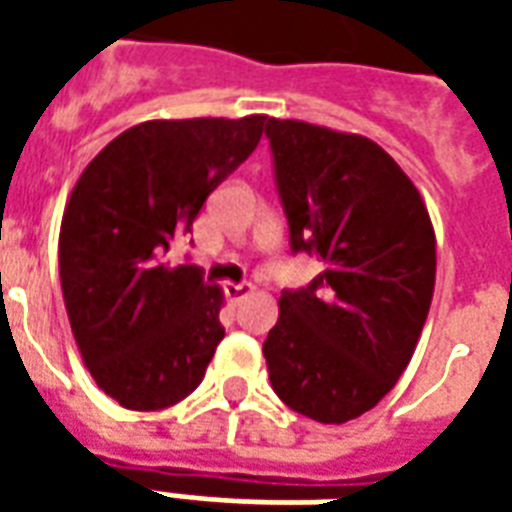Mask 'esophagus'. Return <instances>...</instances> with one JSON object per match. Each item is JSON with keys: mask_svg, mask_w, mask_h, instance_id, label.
Masks as SVG:
<instances>
[{"mask_svg": "<svg viewBox=\"0 0 512 512\" xmlns=\"http://www.w3.org/2000/svg\"><path fill=\"white\" fill-rule=\"evenodd\" d=\"M224 293H227V299L233 301V304H241V301L255 293V285H249V282H227Z\"/></svg>", "mask_w": 512, "mask_h": 512, "instance_id": "34e87169", "label": "esophagus"}]
</instances>
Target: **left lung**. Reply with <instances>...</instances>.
Instances as JSON below:
<instances>
[{"label": "left lung", "instance_id": "8db88e82", "mask_svg": "<svg viewBox=\"0 0 512 512\" xmlns=\"http://www.w3.org/2000/svg\"><path fill=\"white\" fill-rule=\"evenodd\" d=\"M290 244L323 260L279 296L263 343L279 400L323 425L362 417L414 356L436 285L428 205L373 139L268 117Z\"/></svg>", "mask_w": 512, "mask_h": 512}]
</instances>
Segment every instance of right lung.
Returning <instances> with one entry per match:
<instances>
[{
	"label": "right lung",
	"mask_w": 512,
	"mask_h": 512,
	"mask_svg": "<svg viewBox=\"0 0 512 512\" xmlns=\"http://www.w3.org/2000/svg\"><path fill=\"white\" fill-rule=\"evenodd\" d=\"M266 115L147 120L84 167L60 224V285L71 332L98 389L156 411L200 386L222 343L224 293L169 246L238 164Z\"/></svg>",
	"instance_id": "add662e5"
}]
</instances>
